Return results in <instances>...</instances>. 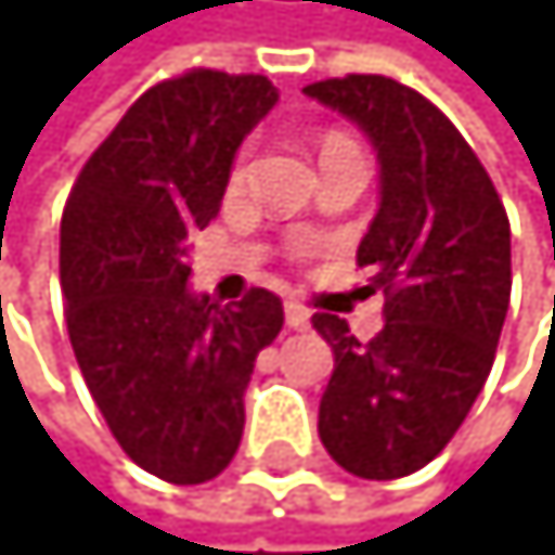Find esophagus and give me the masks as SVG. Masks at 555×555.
<instances>
[{
    "instance_id": "esophagus-1",
    "label": "esophagus",
    "mask_w": 555,
    "mask_h": 555,
    "mask_svg": "<svg viewBox=\"0 0 555 555\" xmlns=\"http://www.w3.org/2000/svg\"><path fill=\"white\" fill-rule=\"evenodd\" d=\"M284 323L292 330H309V309L301 306V301H288V306H284Z\"/></svg>"
}]
</instances>
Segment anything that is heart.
Segmentation results:
<instances>
[{"instance_id": "heart-1", "label": "heart", "mask_w": 555, "mask_h": 555, "mask_svg": "<svg viewBox=\"0 0 555 555\" xmlns=\"http://www.w3.org/2000/svg\"><path fill=\"white\" fill-rule=\"evenodd\" d=\"M333 142H344V138H330V142H326V145H333Z\"/></svg>"}]
</instances>
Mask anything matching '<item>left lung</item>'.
<instances>
[{
  "label": "left lung",
  "mask_w": 555,
  "mask_h": 555,
  "mask_svg": "<svg viewBox=\"0 0 555 555\" xmlns=\"http://www.w3.org/2000/svg\"><path fill=\"white\" fill-rule=\"evenodd\" d=\"M375 149L378 211L358 246L364 292L386 295L369 344L315 312L333 347L320 438L361 479L424 469L452 441L493 369L511 301V225L483 163L435 103L386 76L301 89Z\"/></svg>",
  "instance_id": "left-lung-1"
}]
</instances>
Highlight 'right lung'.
Segmentation results:
<instances>
[{
    "label": "right lung",
    "instance_id": "obj_1",
    "mask_svg": "<svg viewBox=\"0 0 555 555\" xmlns=\"http://www.w3.org/2000/svg\"><path fill=\"white\" fill-rule=\"evenodd\" d=\"M267 76L194 68L142 93L68 194L62 295L82 378L120 448L166 483H208L243 438V392L284 309L191 288V235L222 208L235 152L274 111Z\"/></svg>",
    "mask_w": 555,
    "mask_h": 555
}]
</instances>
